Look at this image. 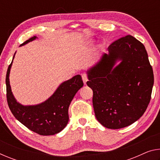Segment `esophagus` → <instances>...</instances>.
<instances>
[{
  "instance_id": "1",
  "label": "esophagus",
  "mask_w": 160,
  "mask_h": 160,
  "mask_svg": "<svg viewBox=\"0 0 160 160\" xmlns=\"http://www.w3.org/2000/svg\"><path fill=\"white\" fill-rule=\"evenodd\" d=\"M82 78L84 84L86 85L87 81H88V75H87V74H85V73H83V74H82Z\"/></svg>"
}]
</instances>
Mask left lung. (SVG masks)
Masks as SVG:
<instances>
[{
	"label": "left lung",
	"instance_id": "1",
	"mask_svg": "<svg viewBox=\"0 0 160 160\" xmlns=\"http://www.w3.org/2000/svg\"><path fill=\"white\" fill-rule=\"evenodd\" d=\"M108 51L87 71V85L93 91L97 121L107 128L118 129L131 125L145 113L154 75L144 45L131 35L113 42Z\"/></svg>",
	"mask_w": 160,
	"mask_h": 160
}]
</instances>
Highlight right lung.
<instances>
[{
    "mask_svg": "<svg viewBox=\"0 0 160 160\" xmlns=\"http://www.w3.org/2000/svg\"><path fill=\"white\" fill-rule=\"evenodd\" d=\"M36 39L37 37L34 36L20 46ZM15 54L5 78L7 102L10 111L17 120L34 132L41 135L58 133L68 123V107L75 94L83 86L82 78L77 75L62 82L55 92L41 104L24 106L15 99L10 85L9 75Z\"/></svg>",
    "mask_w": 160,
    "mask_h": 160,
    "instance_id": "right-lung-1",
    "label": "right lung"
}]
</instances>
